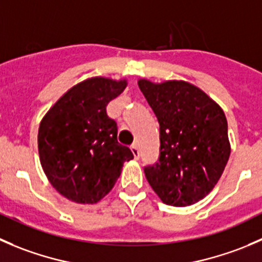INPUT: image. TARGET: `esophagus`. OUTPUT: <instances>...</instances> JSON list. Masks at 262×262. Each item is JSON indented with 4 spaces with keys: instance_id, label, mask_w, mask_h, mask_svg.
I'll return each mask as SVG.
<instances>
[{
    "instance_id": "esophagus-1",
    "label": "esophagus",
    "mask_w": 262,
    "mask_h": 262,
    "mask_svg": "<svg viewBox=\"0 0 262 262\" xmlns=\"http://www.w3.org/2000/svg\"><path fill=\"white\" fill-rule=\"evenodd\" d=\"M131 151H132V154H134L135 159H136V160L139 159V158H140V150H139V147L136 146V145L131 147Z\"/></svg>"
}]
</instances>
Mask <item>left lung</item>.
Masks as SVG:
<instances>
[{
    "label": "left lung",
    "instance_id": "obj_1",
    "mask_svg": "<svg viewBox=\"0 0 262 262\" xmlns=\"http://www.w3.org/2000/svg\"><path fill=\"white\" fill-rule=\"evenodd\" d=\"M160 126L159 162L145 177L167 205L185 208L203 200L222 177L230 155L222 107L183 80H137Z\"/></svg>",
    "mask_w": 262,
    "mask_h": 262
}]
</instances>
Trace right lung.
Returning a JSON list of instances; mask_svg holds the SVG:
<instances>
[{"instance_id":"right-lung-1","label":"right lung","mask_w":262,"mask_h":262,"mask_svg":"<svg viewBox=\"0 0 262 262\" xmlns=\"http://www.w3.org/2000/svg\"><path fill=\"white\" fill-rule=\"evenodd\" d=\"M127 79L93 76L70 88L43 116L38 151L49 183L76 204H97L107 196L134 159L117 140V123L107 104L127 86Z\"/></svg>"}]
</instances>
